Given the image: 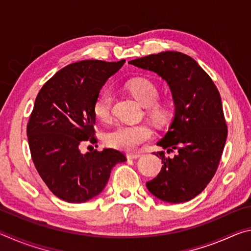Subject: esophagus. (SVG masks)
<instances>
[{
  "mask_svg": "<svg viewBox=\"0 0 251 251\" xmlns=\"http://www.w3.org/2000/svg\"><path fill=\"white\" fill-rule=\"evenodd\" d=\"M126 156L128 159H136L141 157V154H138V152H128Z\"/></svg>",
  "mask_w": 251,
  "mask_h": 251,
  "instance_id": "1",
  "label": "esophagus"
}]
</instances>
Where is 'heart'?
Masks as SVG:
<instances>
[{
  "instance_id": "obj_1",
  "label": "heart",
  "mask_w": 251,
  "mask_h": 251,
  "mask_svg": "<svg viewBox=\"0 0 251 251\" xmlns=\"http://www.w3.org/2000/svg\"><path fill=\"white\" fill-rule=\"evenodd\" d=\"M127 90L135 97V100L144 107H148L150 116L158 124H165L172 116L171 108L165 104L156 103L159 97L158 87L150 79L137 78L127 83ZM113 96L109 91H103L97 95L93 105L94 115L97 120L107 122L110 117ZM151 129L145 124L138 125H117L105 134V142L107 145L117 150L131 151L142 143L151 139Z\"/></svg>"
}]
</instances>
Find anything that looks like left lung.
Here are the masks:
<instances>
[{
  "mask_svg": "<svg viewBox=\"0 0 251 251\" xmlns=\"http://www.w3.org/2000/svg\"><path fill=\"white\" fill-rule=\"evenodd\" d=\"M128 63L166 80L175 105L172 124L157 145L176 155L157 151L163 167L146 182L147 189L163 201H188L214 177L227 139L219 92L198 63L180 52L167 50Z\"/></svg>",
  "mask_w": 251,
  "mask_h": 251,
  "instance_id": "left-lung-1",
  "label": "left lung"
}]
</instances>
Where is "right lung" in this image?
<instances>
[{"label":"right lung","instance_id":"add662e5","mask_svg":"<svg viewBox=\"0 0 251 251\" xmlns=\"http://www.w3.org/2000/svg\"><path fill=\"white\" fill-rule=\"evenodd\" d=\"M125 59H86L58 71L41 88L27 124L36 171L50 192L67 202H85L105 188L110 172L126 160L113 148L82 154L84 142L96 143L93 105Z\"/></svg>","mask_w":251,"mask_h":251}]
</instances>
